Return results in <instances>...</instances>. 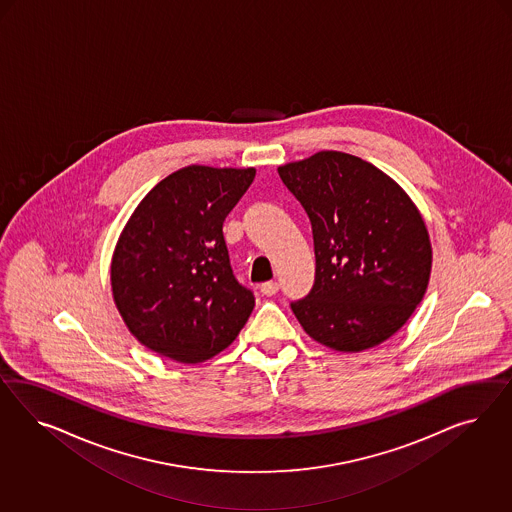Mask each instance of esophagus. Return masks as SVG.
<instances>
[{"instance_id": "1", "label": "esophagus", "mask_w": 512, "mask_h": 512, "mask_svg": "<svg viewBox=\"0 0 512 512\" xmlns=\"http://www.w3.org/2000/svg\"><path fill=\"white\" fill-rule=\"evenodd\" d=\"M259 289H261V293H263L264 296L276 295L279 289L278 281H266Z\"/></svg>"}]
</instances>
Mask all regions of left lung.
<instances>
[{
    "instance_id": "1",
    "label": "left lung",
    "mask_w": 512,
    "mask_h": 512,
    "mask_svg": "<svg viewBox=\"0 0 512 512\" xmlns=\"http://www.w3.org/2000/svg\"><path fill=\"white\" fill-rule=\"evenodd\" d=\"M310 217L315 283L291 304L306 334L341 353L388 340L417 310L432 244L411 197L357 155L325 150L278 167Z\"/></svg>"
}]
</instances>
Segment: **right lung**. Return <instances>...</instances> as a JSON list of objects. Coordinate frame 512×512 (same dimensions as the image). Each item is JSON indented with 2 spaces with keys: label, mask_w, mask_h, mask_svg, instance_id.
I'll list each match as a JSON object with an SVG mask.
<instances>
[{
  "label": "right lung",
  "mask_w": 512,
  "mask_h": 512,
  "mask_svg": "<svg viewBox=\"0 0 512 512\" xmlns=\"http://www.w3.org/2000/svg\"><path fill=\"white\" fill-rule=\"evenodd\" d=\"M255 169L189 165L163 178L127 219L110 263L112 298L137 340L197 364L227 349L255 306L234 278L223 221Z\"/></svg>",
  "instance_id": "right-lung-1"
}]
</instances>
